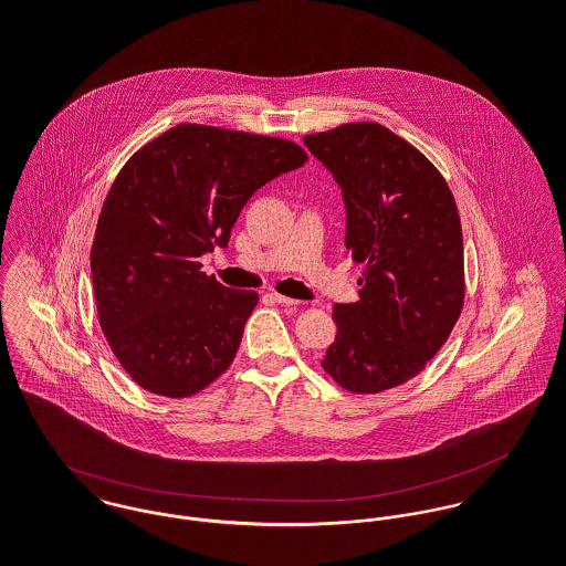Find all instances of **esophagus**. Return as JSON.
<instances>
[{
  "label": "esophagus",
  "instance_id": "1",
  "mask_svg": "<svg viewBox=\"0 0 566 566\" xmlns=\"http://www.w3.org/2000/svg\"><path fill=\"white\" fill-rule=\"evenodd\" d=\"M270 298L274 301V303H279V305H298V301L296 298H287V296H283V294H270Z\"/></svg>",
  "mask_w": 566,
  "mask_h": 566
}]
</instances>
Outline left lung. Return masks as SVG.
Wrapping results in <instances>:
<instances>
[{
  "mask_svg": "<svg viewBox=\"0 0 566 566\" xmlns=\"http://www.w3.org/2000/svg\"><path fill=\"white\" fill-rule=\"evenodd\" d=\"M333 174L346 209V248L364 263L357 303H335L324 370L350 392L416 377L442 348L464 303V242L440 171L381 124L359 122L303 139Z\"/></svg>",
  "mask_w": 566,
  "mask_h": 566,
  "instance_id": "obj_1",
  "label": "left lung"
}]
</instances>
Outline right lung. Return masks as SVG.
Wrapping results in <instances>:
<instances>
[{
    "label": "right lung",
    "mask_w": 566,
    "mask_h": 566,
    "mask_svg": "<svg viewBox=\"0 0 566 566\" xmlns=\"http://www.w3.org/2000/svg\"><path fill=\"white\" fill-rule=\"evenodd\" d=\"M307 155L287 139L178 124L130 157L102 207L91 281L102 331L146 390L180 399L233 361L256 305L207 276L250 196Z\"/></svg>",
    "instance_id": "obj_1"
}]
</instances>
